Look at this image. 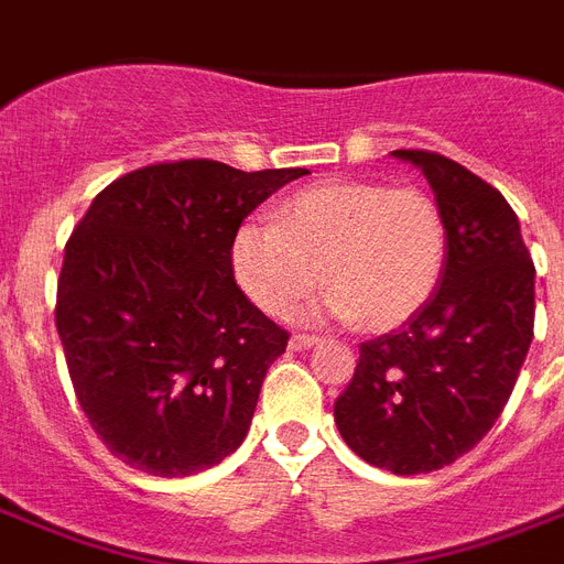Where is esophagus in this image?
<instances>
[{"label": "esophagus", "mask_w": 564, "mask_h": 564, "mask_svg": "<svg viewBox=\"0 0 564 564\" xmlns=\"http://www.w3.org/2000/svg\"><path fill=\"white\" fill-rule=\"evenodd\" d=\"M313 345H318V336H310V334H295L290 339V348L292 351H307V348H313Z\"/></svg>", "instance_id": "1"}]
</instances>
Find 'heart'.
<instances>
[{
	"mask_svg": "<svg viewBox=\"0 0 564 564\" xmlns=\"http://www.w3.org/2000/svg\"><path fill=\"white\" fill-rule=\"evenodd\" d=\"M447 263V225L421 187L327 181L295 193L274 225L246 221L230 239L239 290L269 316H290L318 281L322 313L369 330L410 322L436 295Z\"/></svg>",
	"mask_w": 564,
	"mask_h": 564,
	"instance_id": "1",
	"label": "heart"
}]
</instances>
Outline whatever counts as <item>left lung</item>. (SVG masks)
<instances>
[{
    "instance_id": "1",
    "label": "left lung",
    "mask_w": 564,
    "mask_h": 564,
    "mask_svg": "<svg viewBox=\"0 0 564 564\" xmlns=\"http://www.w3.org/2000/svg\"><path fill=\"white\" fill-rule=\"evenodd\" d=\"M424 172L447 225L436 295L392 334L360 345L336 398L345 445L392 474L445 468L491 430L516 389L535 322V265L498 189L436 152L398 149Z\"/></svg>"
}]
</instances>
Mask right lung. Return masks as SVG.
Here are the masks:
<instances>
[{
    "label": "right lung",
    "mask_w": 564,
    "mask_h": 564,
    "mask_svg": "<svg viewBox=\"0 0 564 564\" xmlns=\"http://www.w3.org/2000/svg\"><path fill=\"white\" fill-rule=\"evenodd\" d=\"M301 175L154 163L108 184L75 225L57 336L90 427L131 468L189 477L242 445L290 334L237 286L230 239Z\"/></svg>",
    "instance_id": "1"
}]
</instances>
